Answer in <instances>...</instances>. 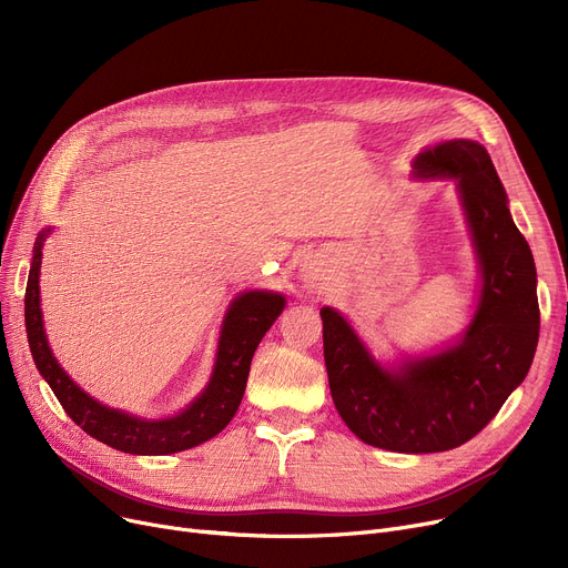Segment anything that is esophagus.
I'll return each mask as SVG.
<instances>
[{
    "instance_id": "34e87169",
    "label": "esophagus",
    "mask_w": 568,
    "mask_h": 568,
    "mask_svg": "<svg viewBox=\"0 0 568 568\" xmlns=\"http://www.w3.org/2000/svg\"><path fill=\"white\" fill-rule=\"evenodd\" d=\"M302 276H304V283H306V285L315 287L320 281H324V268H322L320 264H315V262H308V264H304V268H302Z\"/></svg>"
}]
</instances>
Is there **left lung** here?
Returning <instances> with one entry per match:
<instances>
[{"label": "left lung", "instance_id": "8db88e82", "mask_svg": "<svg viewBox=\"0 0 568 568\" xmlns=\"http://www.w3.org/2000/svg\"><path fill=\"white\" fill-rule=\"evenodd\" d=\"M416 176H454L481 262V300L456 347L386 371L334 311L322 308L334 405L371 446L449 452L481 433L525 379L539 343L536 266L495 165L471 140L442 142L414 161Z\"/></svg>", "mask_w": 568, "mask_h": 568}]
</instances>
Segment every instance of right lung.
Returning <instances> with one entry per match:
<instances>
[{"mask_svg":"<svg viewBox=\"0 0 568 568\" xmlns=\"http://www.w3.org/2000/svg\"><path fill=\"white\" fill-rule=\"evenodd\" d=\"M48 232L50 230L41 232L34 244L32 268H29L24 292V326L37 368L50 384L57 400L62 403L64 412L87 435L97 437L116 452L135 456L176 454L219 435L230 424L234 412L239 409V403L244 398L251 359L262 336L268 332V326L276 322V317L285 308L283 296L260 290L236 296L223 322L216 368L204 394L182 414L172 416V419H135V416H129L119 409L103 407L101 403L80 392V386H75L73 379L59 368L48 347L39 300L41 246Z\"/></svg>","mask_w":568,"mask_h":568,"instance_id":"obj_1","label":"right lung"}]
</instances>
